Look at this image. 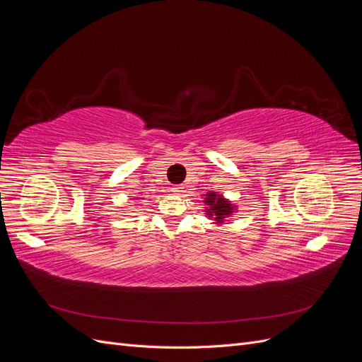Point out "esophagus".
I'll return each instance as SVG.
<instances>
[{
    "label": "esophagus",
    "mask_w": 362,
    "mask_h": 362,
    "mask_svg": "<svg viewBox=\"0 0 362 362\" xmlns=\"http://www.w3.org/2000/svg\"><path fill=\"white\" fill-rule=\"evenodd\" d=\"M172 192H173L175 194H182V192H184V187H181V185H175V187L172 189Z\"/></svg>",
    "instance_id": "1"
}]
</instances>
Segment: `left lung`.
Segmentation results:
<instances>
[{"instance_id":"left-lung-1","label":"left lung","mask_w":362,"mask_h":362,"mask_svg":"<svg viewBox=\"0 0 362 362\" xmlns=\"http://www.w3.org/2000/svg\"><path fill=\"white\" fill-rule=\"evenodd\" d=\"M205 214L208 218H213L214 225H223L226 218L233 217L237 211V205L226 199L222 193L210 190L204 194Z\"/></svg>"}]
</instances>
